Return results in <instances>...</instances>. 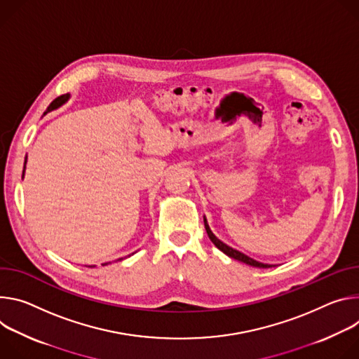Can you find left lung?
Instances as JSON below:
<instances>
[{"instance_id":"8db88e82","label":"left lung","mask_w":359,"mask_h":359,"mask_svg":"<svg viewBox=\"0 0 359 359\" xmlns=\"http://www.w3.org/2000/svg\"><path fill=\"white\" fill-rule=\"evenodd\" d=\"M204 224H205L207 233H208V236H210V240L212 241V244H214L218 250H221L224 254H226L228 257H231V258H233V259H238V261H241V262H244V264H248V265H251V266H258V268H269V266H272V265H269V264L258 262V261H255V259H252V258L247 257L245 254H243V252H240V251H236V250H233V248H231V247L225 245L224 243H221V241L218 240V238L212 233V231L210 229L208 222H207V219H205V218H204Z\"/></svg>"}]
</instances>
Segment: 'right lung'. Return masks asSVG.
Here are the masks:
<instances>
[{"label": "right lung", "instance_id": "1", "mask_svg": "<svg viewBox=\"0 0 359 359\" xmlns=\"http://www.w3.org/2000/svg\"><path fill=\"white\" fill-rule=\"evenodd\" d=\"M68 97H69L68 94H64V95H60L58 98H55V100H54V101L50 104V107L47 108V111H46L44 114H47V112H50V111H53V109L58 108L60 105H62V104H64V102L68 100ZM24 168H25V167H24ZM121 259H123V258H121Z\"/></svg>", "mask_w": 359, "mask_h": 359}]
</instances>
